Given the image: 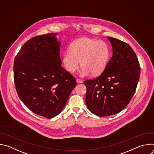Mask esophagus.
<instances>
[{
	"instance_id": "1",
	"label": "esophagus",
	"mask_w": 154,
	"mask_h": 154,
	"mask_svg": "<svg viewBox=\"0 0 154 154\" xmlns=\"http://www.w3.org/2000/svg\"><path fill=\"white\" fill-rule=\"evenodd\" d=\"M76 82H77V83H83V81H82V80H80V79H76Z\"/></svg>"
}]
</instances>
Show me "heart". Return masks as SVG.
Returning <instances> with one entry per match:
<instances>
[{
	"mask_svg": "<svg viewBox=\"0 0 154 154\" xmlns=\"http://www.w3.org/2000/svg\"><path fill=\"white\" fill-rule=\"evenodd\" d=\"M111 55L108 44L90 38H81L74 41L70 49L63 54V63L67 71L74 73L80 64L82 77L100 75L105 69Z\"/></svg>",
	"mask_w": 154,
	"mask_h": 154,
	"instance_id": "b5f03b06",
	"label": "heart"
}]
</instances>
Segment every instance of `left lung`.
<instances>
[{"label":"left lung","mask_w":154,"mask_h":154,"mask_svg":"<svg viewBox=\"0 0 154 154\" xmlns=\"http://www.w3.org/2000/svg\"><path fill=\"white\" fill-rule=\"evenodd\" d=\"M113 56L102 74L86 80L85 102L93 114L99 116L115 115L124 109L132 98L140 77L137 57L128 44L108 37Z\"/></svg>","instance_id":"1"}]
</instances>
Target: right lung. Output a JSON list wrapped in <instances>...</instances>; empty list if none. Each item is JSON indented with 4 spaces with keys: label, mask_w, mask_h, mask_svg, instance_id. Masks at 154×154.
Returning a JSON list of instances; mask_svg holds the SVG:
<instances>
[{
    "label": "right lung",
    "mask_w": 154,
    "mask_h": 154,
    "mask_svg": "<svg viewBox=\"0 0 154 154\" xmlns=\"http://www.w3.org/2000/svg\"><path fill=\"white\" fill-rule=\"evenodd\" d=\"M57 33L35 36L20 49L14 61L17 94L34 113L51 119L60 114L76 86L61 66Z\"/></svg>",
    "instance_id": "obj_1"
}]
</instances>
